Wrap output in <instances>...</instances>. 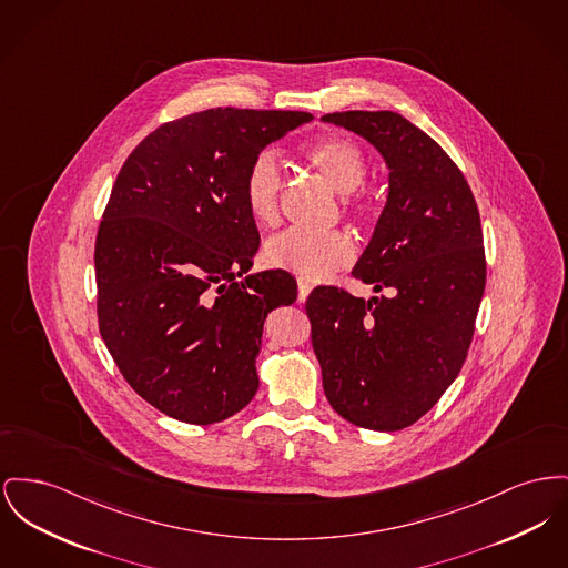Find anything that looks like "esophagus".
Listing matches in <instances>:
<instances>
[{
  "label": "esophagus",
  "instance_id": "obj_1",
  "mask_svg": "<svg viewBox=\"0 0 568 568\" xmlns=\"http://www.w3.org/2000/svg\"><path fill=\"white\" fill-rule=\"evenodd\" d=\"M311 290H313V285H311L308 281H304V278H298V301H306V296L311 294Z\"/></svg>",
  "mask_w": 568,
  "mask_h": 568
}]
</instances>
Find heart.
I'll return each mask as SVG.
<instances>
[{
  "mask_svg": "<svg viewBox=\"0 0 568 568\" xmlns=\"http://www.w3.org/2000/svg\"><path fill=\"white\" fill-rule=\"evenodd\" d=\"M304 161L315 169L326 184L338 195H352L367 180L365 152L345 136H324L302 150ZM283 186V171L274 152H260L244 173L242 195L248 214L260 225H274L278 221V197ZM349 214L361 216L365 205L361 200H343ZM267 266L292 272L304 281H324L354 260V244L341 232L308 234L287 230L272 235L264 246Z\"/></svg>",
  "mask_w": 568,
  "mask_h": 568,
  "instance_id": "obj_1",
  "label": "heart"
}]
</instances>
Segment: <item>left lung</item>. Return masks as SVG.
Returning <instances> with one entry per match:
<instances>
[{
  "instance_id": "1",
  "label": "left lung",
  "mask_w": 568,
  "mask_h": 568,
  "mask_svg": "<svg viewBox=\"0 0 568 568\" xmlns=\"http://www.w3.org/2000/svg\"><path fill=\"white\" fill-rule=\"evenodd\" d=\"M365 136L388 168V197L352 270L388 292L315 287L306 301L324 393L356 427L399 432L425 416L466 363L485 292L480 216L462 169L393 111L322 118Z\"/></svg>"
}]
</instances>
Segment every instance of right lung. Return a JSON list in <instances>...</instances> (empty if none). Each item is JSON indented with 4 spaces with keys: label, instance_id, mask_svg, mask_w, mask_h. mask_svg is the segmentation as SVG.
Instances as JSON below:
<instances>
[{
    "label": "right lung",
    "instance_id": "right-lung-1",
    "mask_svg": "<svg viewBox=\"0 0 568 568\" xmlns=\"http://www.w3.org/2000/svg\"><path fill=\"white\" fill-rule=\"evenodd\" d=\"M304 111L219 106L159 126L120 169L97 235L102 341L139 397L221 423L255 397L267 313L298 296L285 270L244 276L260 248L242 182Z\"/></svg>",
    "mask_w": 568,
    "mask_h": 568
}]
</instances>
